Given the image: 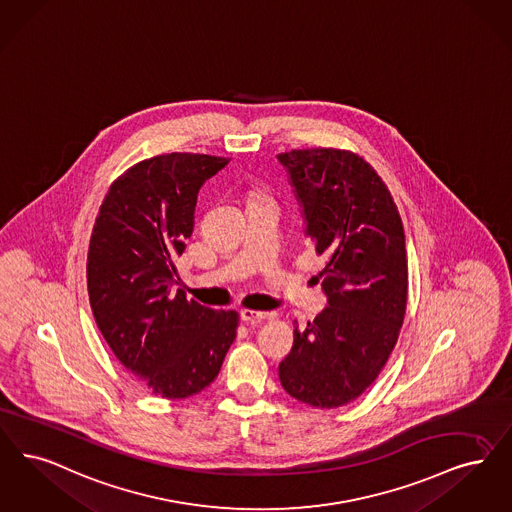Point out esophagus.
<instances>
[{
  "label": "esophagus",
  "mask_w": 512,
  "mask_h": 512,
  "mask_svg": "<svg viewBox=\"0 0 512 512\" xmlns=\"http://www.w3.org/2000/svg\"><path fill=\"white\" fill-rule=\"evenodd\" d=\"M240 318H242V322H246L249 326H259L261 322H265L266 318H270V314L263 312V310H242Z\"/></svg>",
  "instance_id": "esophagus-1"
}]
</instances>
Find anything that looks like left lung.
I'll return each mask as SVG.
<instances>
[{
	"label": "left lung",
	"mask_w": 512,
	"mask_h": 512,
	"mask_svg": "<svg viewBox=\"0 0 512 512\" xmlns=\"http://www.w3.org/2000/svg\"><path fill=\"white\" fill-rule=\"evenodd\" d=\"M301 205L305 236L326 255L328 297L280 364L289 396L312 408L356 400L398 341L408 301L404 226L387 184L360 156L335 148L278 154Z\"/></svg>",
	"instance_id": "obj_1"
}]
</instances>
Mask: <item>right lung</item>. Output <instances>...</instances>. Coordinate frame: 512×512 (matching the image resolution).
Instances as JSON below:
<instances>
[{
    "mask_svg": "<svg viewBox=\"0 0 512 512\" xmlns=\"http://www.w3.org/2000/svg\"><path fill=\"white\" fill-rule=\"evenodd\" d=\"M226 158L173 152L144 160L110 186L87 253L95 322L123 368L162 398H188L219 375L238 312L188 301L175 259L194 207Z\"/></svg>",
    "mask_w": 512,
    "mask_h": 512,
    "instance_id": "1",
    "label": "right lung"
}]
</instances>
